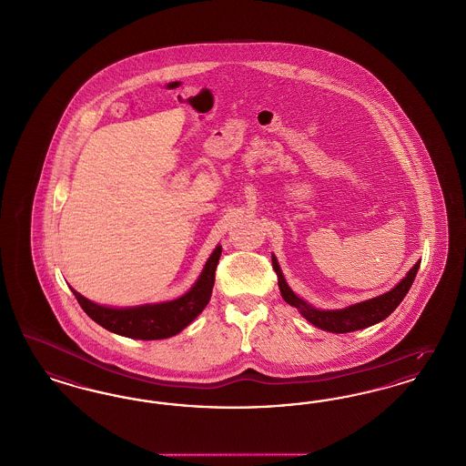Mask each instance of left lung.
I'll use <instances>...</instances> for the list:
<instances>
[{"label":"left lung","mask_w":466,"mask_h":466,"mask_svg":"<svg viewBox=\"0 0 466 466\" xmlns=\"http://www.w3.org/2000/svg\"><path fill=\"white\" fill-rule=\"evenodd\" d=\"M272 267L278 274L279 280L280 295L284 301H288L291 307H297L301 316L305 317L309 322H312L317 328L324 329V331H331V333H350L357 329H364L368 326H372L383 319L390 316L391 312L399 307V303L404 299L410 291V284L418 274L420 268V261L410 268L408 276L400 280L391 291L378 297V299H366L360 303L350 305L347 309L341 310H319L310 307L307 301L299 299L291 288L286 284L284 276L280 272L279 263L276 260V257H272Z\"/></svg>","instance_id":"obj_1"}]
</instances>
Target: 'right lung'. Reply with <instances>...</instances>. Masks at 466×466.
<instances>
[{
    "label": "right lung",
    "instance_id": "add662e5",
    "mask_svg": "<svg viewBox=\"0 0 466 466\" xmlns=\"http://www.w3.org/2000/svg\"><path fill=\"white\" fill-rule=\"evenodd\" d=\"M222 255V248L211 253L206 261L205 268L198 282L187 291L184 297L156 303V305H142L133 309H111L102 307L94 301L81 297L73 289L77 303L81 309L94 319L96 324L109 329L112 333L128 336L135 339H163L180 333L196 317L205 310L208 301L211 299L213 284H215V270Z\"/></svg>",
    "mask_w": 466,
    "mask_h": 466
}]
</instances>
